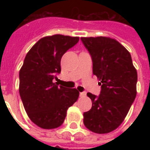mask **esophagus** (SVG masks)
<instances>
[{
    "mask_svg": "<svg viewBox=\"0 0 150 150\" xmlns=\"http://www.w3.org/2000/svg\"><path fill=\"white\" fill-rule=\"evenodd\" d=\"M80 96H81V97H86V92H82V93H80Z\"/></svg>",
    "mask_w": 150,
    "mask_h": 150,
    "instance_id": "34e87169",
    "label": "esophagus"
}]
</instances>
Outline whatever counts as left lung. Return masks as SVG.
I'll return each instance as SVG.
<instances>
[{
	"instance_id": "obj_1",
	"label": "left lung",
	"mask_w": 150,
	"mask_h": 150,
	"mask_svg": "<svg viewBox=\"0 0 150 150\" xmlns=\"http://www.w3.org/2000/svg\"><path fill=\"white\" fill-rule=\"evenodd\" d=\"M91 55L93 73L100 81L98 96L88 93L92 108L83 114L85 126L93 132L109 133L118 128L136 96L137 71L130 53L114 39L82 37Z\"/></svg>"
}]
</instances>
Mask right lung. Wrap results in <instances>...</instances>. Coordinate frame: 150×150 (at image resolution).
I'll list each match as a JSON object with an SVG mask.
<instances>
[{"instance_id":"right-lung-1","label":"right lung","mask_w":150,"mask_h":150,"mask_svg":"<svg viewBox=\"0 0 150 150\" xmlns=\"http://www.w3.org/2000/svg\"><path fill=\"white\" fill-rule=\"evenodd\" d=\"M79 37L54 35L40 39L29 50L19 71V94L28 116L43 129L58 128L67 110L77 101L79 92L59 86L53 80L61 72L64 54Z\"/></svg>"}]
</instances>
